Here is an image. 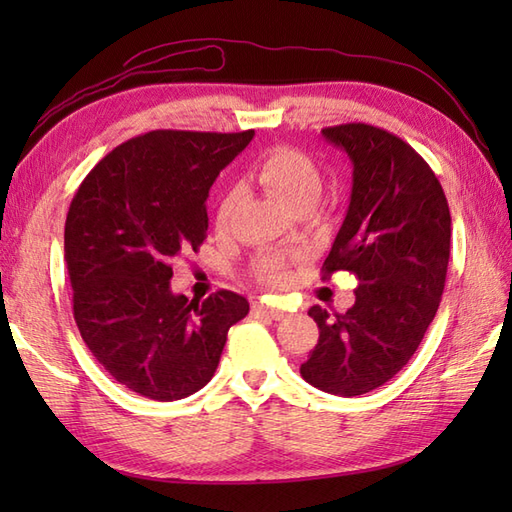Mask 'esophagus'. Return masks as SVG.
<instances>
[{
    "instance_id": "1",
    "label": "esophagus",
    "mask_w": 512,
    "mask_h": 512,
    "mask_svg": "<svg viewBox=\"0 0 512 512\" xmlns=\"http://www.w3.org/2000/svg\"><path fill=\"white\" fill-rule=\"evenodd\" d=\"M253 312H255V314H259V317H268V319H275V321L284 319L286 314H288L286 310L275 308V306H268V303H262V301L253 303Z\"/></svg>"
}]
</instances>
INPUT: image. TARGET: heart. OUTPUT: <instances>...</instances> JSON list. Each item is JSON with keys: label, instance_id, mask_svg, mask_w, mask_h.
Listing matches in <instances>:
<instances>
[{"label": "heart", "instance_id": "heart-1", "mask_svg": "<svg viewBox=\"0 0 512 512\" xmlns=\"http://www.w3.org/2000/svg\"><path fill=\"white\" fill-rule=\"evenodd\" d=\"M255 176L259 184H262L268 193H273L290 211H295L297 206L303 204L314 206L323 187L321 173L312 162V158L292 147H275L266 151V154L257 160ZM235 202L237 189H231L222 198L220 209H217V220H220V224L228 220ZM259 277L264 281H279L281 264L277 259H264L262 266H259Z\"/></svg>", "mask_w": 512, "mask_h": 512}]
</instances>
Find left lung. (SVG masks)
I'll return each mask as SVG.
<instances>
[{
	"mask_svg": "<svg viewBox=\"0 0 512 512\" xmlns=\"http://www.w3.org/2000/svg\"><path fill=\"white\" fill-rule=\"evenodd\" d=\"M352 160V195L323 279L350 270L356 301L330 317L312 306L319 343L301 365L306 383L361 396L394 378L436 317L451 250V213L436 173L385 129L345 123L321 129Z\"/></svg>",
	"mask_w": 512,
	"mask_h": 512,
	"instance_id": "8db88e82",
	"label": "left lung"
}]
</instances>
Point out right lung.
Masks as SVG:
<instances>
[{
	"label": "right lung",
	"instance_id": "right-lung-1",
	"mask_svg": "<svg viewBox=\"0 0 512 512\" xmlns=\"http://www.w3.org/2000/svg\"><path fill=\"white\" fill-rule=\"evenodd\" d=\"M255 132L156 129L112 149L72 198L65 264L85 345L114 380L171 402L213 378L228 328L248 301L171 292V264L206 239V198Z\"/></svg>",
	"mask_w": 512,
	"mask_h": 512
}]
</instances>
